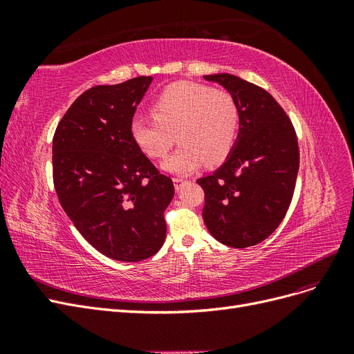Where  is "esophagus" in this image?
Returning a JSON list of instances; mask_svg holds the SVG:
<instances>
[{
	"label": "esophagus",
	"mask_w": 354,
	"mask_h": 354,
	"mask_svg": "<svg viewBox=\"0 0 354 354\" xmlns=\"http://www.w3.org/2000/svg\"><path fill=\"white\" fill-rule=\"evenodd\" d=\"M173 181H174V187H176V190H180L181 187H183V186L187 183V180H185V178H178V177L173 178Z\"/></svg>",
	"instance_id": "obj_1"
}]
</instances>
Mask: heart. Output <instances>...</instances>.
<instances>
[{"instance_id":"b5f03b06","label":"heart","mask_w":354,"mask_h":354,"mask_svg":"<svg viewBox=\"0 0 354 354\" xmlns=\"http://www.w3.org/2000/svg\"><path fill=\"white\" fill-rule=\"evenodd\" d=\"M151 112L153 120L134 118L130 133L152 159L167 156L177 137L181 145L164 162L169 173L189 174L203 162L218 165L236 143L239 108L223 88L186 81L171 84L158 95Z\"/></svg>"}]
</instances>
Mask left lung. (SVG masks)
<instances>
[{"instance_id": "8db88e82", "label": "left lung", "mask_w": 354, "mask_h": 354, "mask_svg": "<svg viewBox=\"0 0 354 354\" xmlns=\"http://www.w3.org/2000/svg\"><path fill=\"white\" fill-rule=\"evenodd\" d=\"M238 103V140L226 162L198 185L205 192L202 217L209 233L232 248L263 242L291 203L299 167L294 125L272 95L230 73L205 75Z\"/></svg>"}]
</instances>
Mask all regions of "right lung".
<instances>
[{
    "label": "right lung",
    "instance_id": "right-lung-1",
    "mask_svg": "<svg viewBox=\"0 0 354 354\" xmlns=\"http://www.w3.org/2000/svg\"><path fill=\"white\" fill-rule=\"evenodd\" d=\"M152 80L95 85L71 104L53 137L60 205L85 241L118 261H142L160 250L164 211L174 196L173 180L159 173L130 133Z\"/></svg>",
    "mask_w": 354,
    "mask_h": 354
}]
</instances>
